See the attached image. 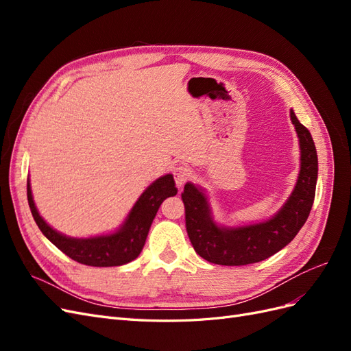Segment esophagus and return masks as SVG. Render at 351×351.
I'll return each instance as SVG.
<instances>
[{
	"label": "esophagus",
	"mask_w": 351,
	"mask_h": 351,
	"mask_svg": "<svg viewBox=\"0 0 351 351\" xmlns=\"http://www.w3.org/2000/svg\"><path fill=\"white\" fill-rule=\"evenodd\" d=\"M174 180L178 187H183L187 182L190 176H192V171H190V168L187 165H177L174 168Z\"/></svg>",
	"instance_id": "obj_1"
}]
</instances>
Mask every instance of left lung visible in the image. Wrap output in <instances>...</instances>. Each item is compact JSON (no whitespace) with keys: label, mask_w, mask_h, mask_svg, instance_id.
Wrapping results in <instances>:
<instances>
[{"label":"left lung","mask_w":351,"mask_h":351,"mask_svg":"<svg viewBox=\"0 0 351 351\" xmlns=\"http://www.w3.org/2000/svg\"><path fill=\"white\" fill-rule=\"evenodd\" d=\"M300 143V173L291 196L268 221L243 227H221L212 218L208 197L192 183L184 186L186 230L199 256L210 263L240 267L268 259L285 247L311 214L317 180V155L311 132L290 110Z\"/></svg>","instance_id":"1"}]
</instances>
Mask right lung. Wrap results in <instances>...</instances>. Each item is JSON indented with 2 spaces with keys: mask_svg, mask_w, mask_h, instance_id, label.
<instances>
[{
  "mask_svg": "<svg viewBox=\"0 0 351 351\" xmlns=\"http://www.w3.org/2000/svg\"><path fill=\"white\" fill-rule=\"evenodd\" d=\"M174 195H177L174 178L171 174H167L155 180L145 190L129 212L123 226L112 234L74 239L51 228L39 215L34 196H32L30 183L27 182L29 208L42 234L69 258L79 263L89 265V267H120L139 256L159 206L167 197Z\"/></svg>",
  "mask_w": 351,
  "mask_h": 351,
  "instance_id": "right-lung-1",
  "label": "right lung"
}]
</instances>
